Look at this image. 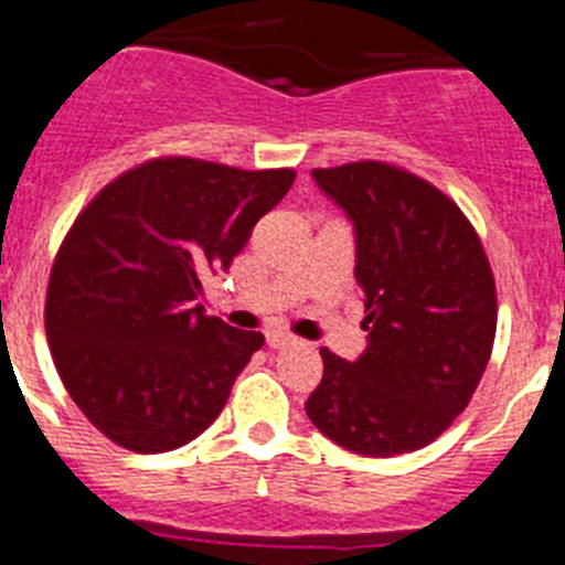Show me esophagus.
I'll list each match as a JSON object with an SVG mask.
<instances>
[{"mask_svg": "<svg viewBox=\"0 0 565 565\" xmlns=\"http://www.w3.org/2000/svg\"><path fill=\"white\" fill-rule=\"evenodd\" d=\"M289 343H295V338L289 332H281V329H270V332H267V345H270V349H284V345Z\"/></svg>", "mask_w": 565, "mask_h": 565, "instance_id": "esophagus-1", "label": "esophagus"}]
</instances>
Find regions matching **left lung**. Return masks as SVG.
Wrapping results in <instances>:
<instances>
[{"instance_id": "1", "label": "left lung", "mask_w": 565, "mask_h": 565, "mask_svg": "<svg viewBox=\"0 0 565 565\" xmlns=\"http://www.w3.org/2000/svg\"><path fill=\"white\" fill-rule=\"evenodd\" d=\"M312 177L358 231L369 349L354 363L320 349L307 416L354 454H411L445 434L479 388L498 323L492 267L461 207L428 180L380 160Z\"/></svg>"}]
</instances>
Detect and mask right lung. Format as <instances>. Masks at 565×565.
I'll list each match as a JSON object with an SVG mask.
<instances>
[{
    "label": "right lung",
    "instance_id": "1",
    "mask_svg": "<svg viewBox=\"0 0 565 565\" xmlns=\"http://www.w3.org/2000/svg\"><path fill=\"white\" fill-rule=\"evenodd\" d=\"M292 169L151 157L104 185L61 242L44 329L61 383L115 445L166 454L225 408L264 345L202 312V276L227 270Z\"/></svg>",
    "mask_w": 565,
    "mask_h": 565
}]
</instances>
